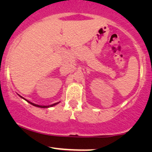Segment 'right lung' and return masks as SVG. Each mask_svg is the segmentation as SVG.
Instances as JSON below:
<instances>
[{"instance_id": "1", "label": "right lung", "mask_w": 152, "mask_h": 152, "mask_svg": "<svg viewBox=\"0 0 152 152\" xmlns=\"http://www.w3.org/2000/svg\"><path fill=\"white\" fill-rule=\"evenodd\" d=\"M18 96H20V95H18ZM20 97L22 98V99H24V98H23L22 96H20ZM25 100L27 102H28L29 104H32V105H33V106H35V107H41V108H48V107H53V106H54V105H56V104H59V102H57V103L53 104H51V105H48V106H40V105H38V104H35L32 103V102H29V101L26 100V99H25Z\"/></svg>"}]
</instances>
